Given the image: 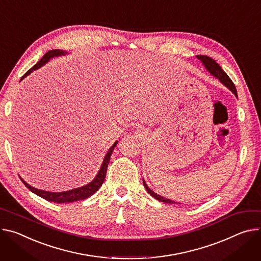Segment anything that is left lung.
Masks as SVG:
<instances>
[{"label":"left lung","instance_id":"1","mask_svg":"<svg viewBox=\"0 0 261 261\" xmlns=\"http://www.w3.org/2000/svg\"><path fill=\"white\" fill-rule=\"evenodd\" d=\"M197 58L201 60V62H202V63L204 64V66H205V68L208 70V72H209L212 76H215L216 78H218L226 87H228V88L234 93V96H235L236 98H238V91H236V88H235L234 83H233L232 80L229 78V76L224 72L223 68L219 65V63H217L212 58H210V57H208V56H205V55H198ZM143 182H144L145 188L147 189V192H148L153 198H155L156 200H158V201H160V202H163V203L177 204V202H174V201H172V200H170V199L163 198V197H161V196L155 194V193L152 191V189H150V187L146 184L145 180H143Z\"/></svg>","mask_w":261,"mask_h":261}]
</instances>
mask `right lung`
<instances>
[{"label": "right lung", "instance_id": "1", "mask_svg": "<svg viewBox=\"0 0 261 261\" xmlns=\"http://www.w3.org/2000/svg\"><path fill=\"white\" fill-rule=\"evenodd\" d=\"M66 52L62 51V50H52L46 52L43 57L32 67L30 68L28 72L21 77L20 80H22L25 77H27L28 75H30L33 70L38 69L39 67L43 66L46 62L50 61L51 58L53 57H57V56H61V55H65ZM117 144V141L111 146V148L108 150L107 154L104 157L103 163L101 165V169L99 171V173L97 174V176L94 177V179L89 182L88 184L79 187V188H75V189H70V191H66V192H61V193H51V192H45V191H40V189H37L31 185H29L27 182L23 181L21 178L20 180L22 181V183L27 186L28 189L32 193H34L35 195H37L38 197L46 200V201H50V202H54V203H70V202H76V201H81L84 200L90 196H92L94 193H96L98 189L102 186L105 177H106V173H107V168H108V163L110 161V156L115 148Z\"/></svg>", "mask_w": 261, "mask_h": 261}]
</instances>
